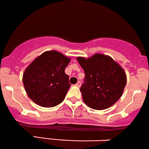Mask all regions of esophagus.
Wrapping results in <instances>:
<instances>
[{
  "mask_svg": "<svg viewBox=\"0 0 149 149\" xmlns=\"http://www.w3.org/2000/svg\"><path fill=\"white\" fill-rule=\"evenodd\" d=\"M75 86H77V87H79H79L81 86V82L78 81L77 83L76 84H75Z\"/></svg>",
  "mask_w": 149,
  "mask_h": 149,
  "instance_id": "34e87169",
  "label": "esophagus"
}]
</instances>
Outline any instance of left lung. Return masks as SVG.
Returning a JSON list of instances; mask_svg holds the SVG:
<instances>
[{"mask_svg":"<svg viewBox=\"0 0 149 149\" xmlns=\"http://www.w3.org/2000/svg\"><path fill=\"white\" fill-rule=\"evenodd\" d=\"M77 59L85 72L84 83L80 88L85 104L96 110L114 104L123 95L127 81L121 66L112 58L101 54Z\"/></svg>","mask_w":149,"mask_h":149,"instance_id":"8db88e82","label":"left lung"}]
</instances>
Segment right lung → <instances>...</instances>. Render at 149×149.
I'll return each instance as SVG.
<instances>
[{
	"label": "right lung",
	"instance_id": "obj_1",
	"mask_svg": "<svg viewBox=\"0 0 149 149\" xmlns=\"http://www.w3.org/2000/svg\"><path fill=\"white\" fill-rule=\"evenodd\" d=\"M70 58L56 51H47L26 68L23 84L29 97L38 105L53 107L63 101L70 87L65 69Z\"/></svg>",
	"mask_w": 149,
	"mask_h": 149
}]
</instances>
